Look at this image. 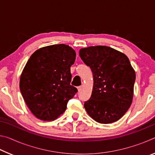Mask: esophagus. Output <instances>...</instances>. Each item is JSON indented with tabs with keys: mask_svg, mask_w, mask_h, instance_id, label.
<instances>
[{
	"mask_svg": "<svg viewBox=\"0 0 155 155\" xmlns=\"http://www.w3.org/2000/svg\"><path fill=\"white\" fill-rule=\"evenodd\" d=\"M82 88H83L82 86H79V87H77L78 91H81V90H82Z\"/></svg>",
	"mask_w": 155,
	"mask_h": 155,
	"instance_id": "esophagus-1",
	"label": "esophagus"
}]
</instances>
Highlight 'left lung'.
Returning a JSON list of instances; mask_svg holds the SVG:
<instances>
[{"instance_id": "8db88e82", "label": "left lung", "mask_w": 155, "mask_h": 155, "mask_svg": "<svg viewBox=\"0 0 155 155\" xmlns=\"http://www.w3.org/2000/svg\"><path fill=\"white\" fill-rule=\"evenodd\" d=\"M79 55L92 71L94 85L84 107L97 122L110 124L120 120L131 105L135 72L125 54L109 46L81 48Z\"/></svg>"}]
</instances>
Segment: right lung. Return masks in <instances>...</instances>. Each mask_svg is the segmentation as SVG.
I'll return each mask as SVG.
<instances>
[{"label": "right lung", "mask_w": 155, "mask_h": 155, "mask_svg": "<svg viewBox=\"0 0 155 155\" xmlns=\"http://www.w3.org/2000/svg\"><path fill=\"white\" fill-rule=\"evenodd\" d=\"M75 59V51L65 44L42 47L28 59L20 75V90L37 118L52 121L65 111L77 92L70 85V67Z\"/></svg>", "instance_id": "obj_1"}]
</instances>
